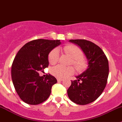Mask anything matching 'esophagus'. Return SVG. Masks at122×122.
Returning <instances> with one entry per match:
<instances>
[{
    "label": "esophagus",
    "mask_w": 122,
    "mask_h": 122,
    "mask_svg": "<svg viewBox=\"0 0 122 122\" xmlns=\"http://www.w3.org/2000/svg\"><path fill=\"white\" fill-rule=\"evenodd\" d=\"M57 81L58 82L62 81H63V79H62V78H57Z\"/></svg>",
    "instance_id": "esophagus-1"
}]
</instances>
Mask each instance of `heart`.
Segmentation results:
<instances>
[{
    "label": "heart",
    "instance_id": "b5f03b06",
    "mask_svg": "<svg viewBox=\"0 0 122 122\" xmlns=\"http://www.w3.org/2000/svg\"><path fill=\"white\" fill-rule=\"evenodd\" d=\"M62 50L65 53L70 55L72 58L71 63L78 71L83 70L86 67L87 64L84 58L83 51L78 46L73 45H68L63 46ZM59 59V51L58 49L54 48L50 51L48 54V61L51 64H55ZM75 70L71 66L65 67L61 65H58L52 67L51 72L53 76L58 78H64L68 77L74 72Z\"/></svg>",
    "mask_w": 122,
    "mask_h": 122
}]
</instances>
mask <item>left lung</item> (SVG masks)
Here are the masks:
<instances>
[{"label":"left lung","mask_w":122,"mask_h":122,"mask_svg":"<svg viewBox=\"0 0 122 122\" xmlns=\"http://www.w3.org/2000/svg\"><path fill=\"white\" fill-rule=\"evenodd\" d=\"M80 46L86 55L88 66L84 72L71 81L67 90L69 99L80 105L95 101L103 93L107 82L109 62L103 50L92 42L86 39H71Z\"/></svg>","instance_id":"1"}]
</instances>
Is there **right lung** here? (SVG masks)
I'll return each mask as SVG.
<instances>
[{"mask_svg":"<svg viewBox=\"0 0 122 122\" xmlns=\"http://www.w3.org/2000/svg\"><path fill=\"white\" fill-rule=\"evenodd\" d=\"M61 44L60 40L38 39L24 45L17 53L12 65V82L17 94L27 104L36 105L45 102L56 83L51 75L40 77L38 71L48 67V54Z\"/></svg>","mask_w":122,"mask_h":122,"instance_id":"add662e5","label":"right lung"}]
</instances>
